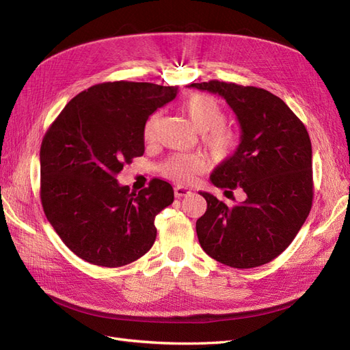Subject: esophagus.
Instances as JSON below:
<instances>
[{"mask_svg": "<svg viewBox=\"0 0 350 350\" xmlns=\"http://www.w3.org/2000/svg\"><path fill=\"white\" fill-rule=\"evenodd\" d=\"M191 194V189L187 188V187H183V185H176L175 187V196L179 198V197H187Z\"/></svg>", "mask_w": 350, "mask_h": 350, "instance_id": "1", "label": "esophagus"}]
</instances>
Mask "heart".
<instances>
[{"label":"heart","mask_w":350,"mask_h":350,"mask_svg":"<svg viewBox=\"0 0 350 350\" xmlns=\"http://www.w3.org/2000/svg\"><path fill=\"white\" fill-rule=\"evenodd\" d=\"M183 112L200 131V139L206 152L216 162L229 159L238 146L237 133L225 124L226 112L217 99L208 94H194L183 105ZM159 115L153 113L144 124L143 137L146 142H152L156 135ZM206 166V159L200 154H178L169 157L163 171L179 183H189L194 175Z\"/></svg>","instance_id":"1"}]
</instances>
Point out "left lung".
<instances>
[{"label":"left lung","mask_w":350,"mask_h":350,"mask_svg":"<svg viewBox=\"0 0 350 350\" xmlns=\"http://www.w3.org/2000/svg\"><path fill=\"white\" fill-rule=\"evenodd\" d=\"M191 88L217 93L238 116L237 152L210 179L221 189H241L245 200L228 207L201 193L206 213L196 230L201 248L225 266L267 264L291 245L310 215L314 197L312 149L304 122L273 93L237 83L210 80Z\"/></svg>","instance_id":"obj_1"}]
</instances>
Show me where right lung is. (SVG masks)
Instances as JSON below:
<instances>
[{
	"label": "right lung",
	"mask_w": 350,
	"mask_h": 350,
	"mask_svg": "<svg viewBox=\"0 0 350 350\" xmlns=\"http://www.w3.org/2000/svg\"><path fill=\"white\" fill-rule=\"evenodd\" d=\"M176 88L107 81L72 98L40 144V201L62 242L94 266L121 267L143 257L156 239L154 217L174 189L153 178L130 193L116 181L144 153L147 118L176 96Z\"/></svg>",
	"instance_id": "1"
}]
</instances>
